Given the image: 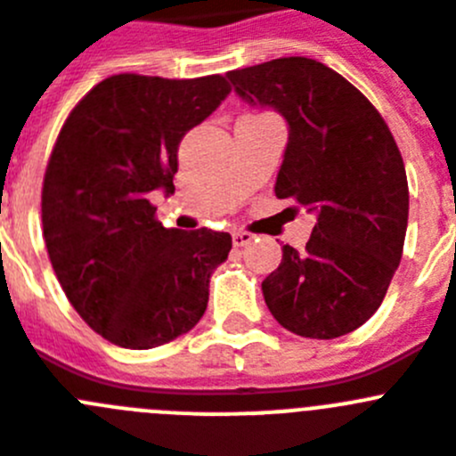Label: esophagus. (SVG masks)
Listing matches in <instances>:
<instances>
[{"label": "esophagus", "instance_id": "34e87169", "mask_svg": "<svg viewBox=\"0 0 456 456\" xmlns=\"http://www.w3.org/2000/svg\"><path fill=\"white\" fill-rule=\"evenodd\" d=\"M252 240H254V233L233 232V245H236V248H245V245H249Z\"/></svg>", "mask_w": 456, "mask_h": 456}]
</instances>
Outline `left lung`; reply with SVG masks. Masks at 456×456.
Returning a JSON list of instances; mask_svg holds the SVG:
<instances>
[{"mask_svg":"<svg viewBox=\"0 0 456 456\" xmlns=\"http://www.w3.org/2000/svg\"><path fill=\"white\" fill-rule=\"evenodd\" d=\"M245 102L273 106L289 122L274 195L318 216L305 252L264 279L281 327L336 338L379 309L402 258L409 218L404 161L368 97L320 61L274 59L229 72Z\"/></svg>","mask_w":456,"mask_h":456,"instance_id":"left-lung-1","label":"left lung"}]
</instances>
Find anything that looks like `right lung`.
Masks as SVG:
<instances>
[{"mask_svg": "<svg viewBox=\"0 0 456 456\" xmlns=\"http://www.w3.org/2000/svg\"><path fill=\"white\" fill-rule=\"evenodd\" d=\"M223 75H113L69 110L43 182V236L69 305L113 346L150 350L198 325L232 236L166 229L179 142L229 95Z\"/></svg>", "mask_w": 456, "mask_h": 456, "instance_id": "1", "label": "right lung"}]
</instances>
